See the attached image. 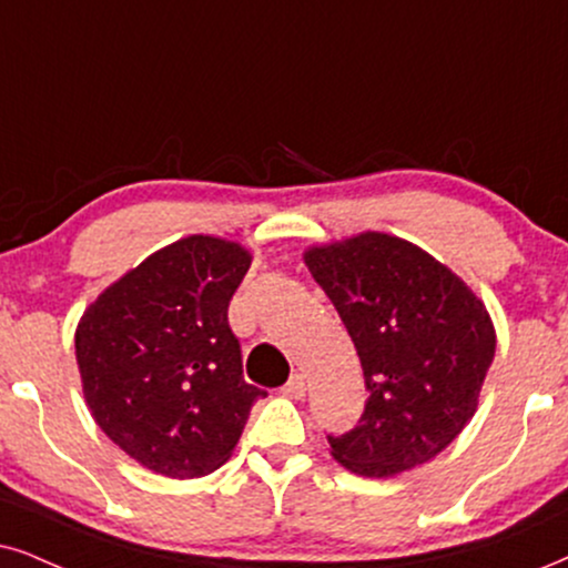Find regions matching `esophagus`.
<instances>
[{"label":"esophagus","instance_id":"obj_1","mask_svg":"<svg viewBox=\"0 0 568 568\" xmlns=\"http://www.w3.org/2000/svg\"><path fill=\"white\" fill-rule=\"evenodd\" d=\"M283 393L291 398H304L306 396V383H304V375H291L288 383L283 385Z\"/></svg>","mask_w":568,"mask_h":568}]
</instances>
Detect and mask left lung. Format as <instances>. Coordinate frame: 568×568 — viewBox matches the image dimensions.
<instances>
[{
	"mask_svg": "<svg viewBox=\"0 0 568 568\" xmlns=\"http://www.w3.org/2000/svg\"><path fill=\"white\" fill-rule=\"evenodd\" d=\"M341 314L367 385L356 427L327 435L362 477H393L435 458L477 408L495 329L475 293L412 243L362 233L306 251Z\"/></svg>",
	"mask_w": 568,
	"mask_h": 568,
	"instance_id": "1",
	"label": "left lung"
}]
</instances>
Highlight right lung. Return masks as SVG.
<instances>
[{"mask_svg": "<svg viewBox=\"0 0 568 568\" xmlns=\"http://www.w3.org/2000/svg\"><path fill=\"white\" fill-rule=\"evenodd\" d=\"M239 243L191 235L110 285L75 329L85 404L156 475H210L267 396L243 379L227 306L248 272Z\"/></svg>", "mask_w": 568, "mask_h": 568, "instance_id": "obj_1", "label": "right lung"}]
</instances>
